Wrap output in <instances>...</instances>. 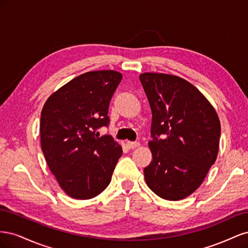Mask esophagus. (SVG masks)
<instances>
[{"instance_id":"1","label":"esophagus","mask_w":248,"mask_h":248,"mask_svg":"<svg viewBox=\"0 0 248 248\" xmlns=\"http://www.w3.org/2000/svg\"><path fill=\"white\" fill-rule=\"evenodd\" d=\"M140 146V142L139 141H127V147L129 149H134V148H138Z\"/></svg>"}]
</instances>
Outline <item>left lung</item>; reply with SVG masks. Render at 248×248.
<instances>
[{
  "instance_id": "obj_1",
  "label": "left lung",
  "mask_w": 248,
  "mask_h": 248,
  "mask_svg": "<svg viewBox=\"0 0 248 248\" xmlns=\"http://www.w3.org/2000/svg\"><path fill=\"white\" fill-rule=\"evenodd\" d=\"M140 80L152 110L153 159L144 169L146 183L161 199L182 200L199 188L216 160L218 116L205 96L181 78L147 72Z\"/></svg>"
}]
</instances>
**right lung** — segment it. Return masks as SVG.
Segmentation results:
<instances>
[{"label": "right lung", "mask_w": 248, "mask_h": 248, "mask_svg": "<svg viewBox=\"0 0 248 248\" xmlns=\"http://www.w3.org/2000/svg\"><path fill=\"white\" fill-rule=\"evenodd\" d=\"M121 80L114 70L86 72L50 95L42 108V152L73 199L89 200L106 189L123 153L110 136L97 131L109 124V102Z\"/></svg>", "instance_id": "obj_1"}]
</instances>
